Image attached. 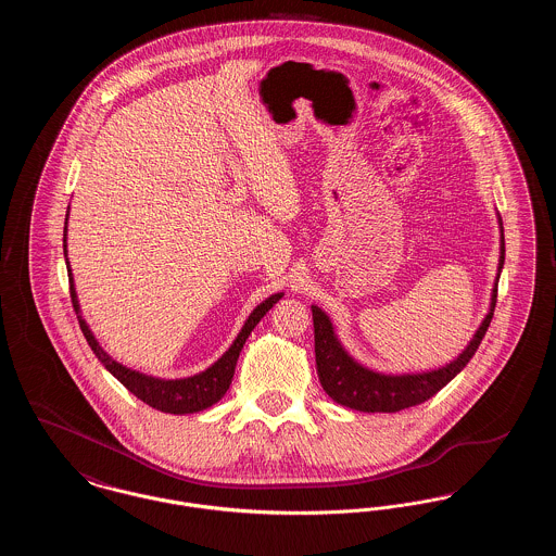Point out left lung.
Wrapping results in <instances>:
<instances>
[{
    "label": "left lung",
    "mask_w": 556,
    "mask_h": 556,
    "mask_svg": "<svg viewBox=\"0 0 556 556\" xmlns=\"http://www.w3.org/2000/svg\"><path fill=\"white\" fill-rule=\"evenodd\" d=\"M501 223V261H498V277L504 265V229L503 218ZM498 298V283L492 290L490 313L479 325L473 340L454 358L446 367L427 372H404V375H386L377 370L367 369L361 363H356L345 352L329 317L313 306V323H315V356H317L318 381L323 390L333 397V402L363 410V413H397L410 406H417L425 400L435 396L448 381H452L460 370L467 367V363L473 358L477 348L481 344L496 308Z\"/></svg>",
    "instance_id": "obj_1"
}]
</instances>
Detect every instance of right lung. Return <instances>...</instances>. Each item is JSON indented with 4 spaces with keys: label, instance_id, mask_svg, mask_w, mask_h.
<instances>
[{
    "label": "right lung",
    "instance_id": "1",
    "mask_svg": "<svg viewBox=\"0 0 556 556\" xmlns=\"http://www.w3.org/2000/svg\"><path fill=\"white\" fill-rule=\"evenodd\" d=\"M66 220H68V214H66ZM64 256H66V227H64ZM66 268H68V281H71V300H73V308L79 318L80 331H83L87 344L91 345L93 354L98 356V361L131 392L132 396L143 400L146 404H150L156 410L170 413V415L200 413L204 408H211L212 404H216L220 397L227 394L233 372H236V365H238L239 352L245 344L248 336L258 325V320L273 308V304H277L283 295V293H275V295L266 298L263 304H258L248 320L243 323L236 342L212 367L193 375V377H186V379H159L152 375H143L139 370L127 369L121 363L112 361V356H108L104 348L98 344V340L93 338L85 318L80 317L79 300H77V291L73 286V273H71L68 258H66Z\"/></svg>",
    "mask_w": 556,
    "mask_h": 556
}]
</instances>
